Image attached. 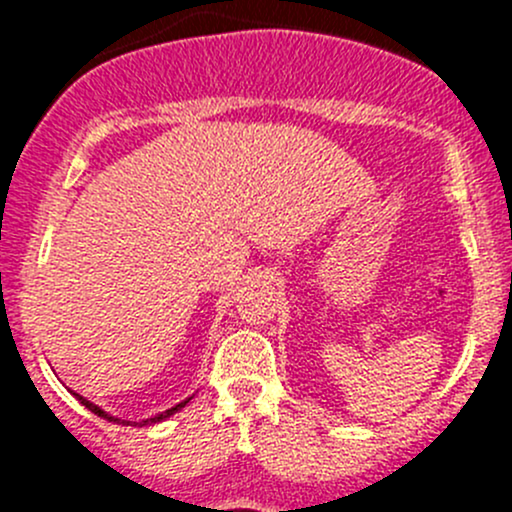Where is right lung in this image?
I'll list each match as a JSON object with an SVG mask.
<instances>
[{
    "label": "right lung",
    "mask_w": 512,
    "mask_h": 512,
    "mask_svg": "<svg viewBox=\"0 0 512 512\" xmlns=\"http://www.w3.org/2000/svg\"><path fill=\"white\" fill-rule=\"evenodd\" d=\"M74 396H76V399H79V401H81V404H84V406H86V409H89V411H94V414H96V416L106 418V421H113V423H126V426H128V423H133V426H151V423L165 421V418H170V416H173V414H175V411H180V409H183V406H185V404H188V401H190V399H193V396H190V399H185V401H180V404H175V406H173V409L163 411V414H158V416H153V418H146V421H123V418H116V416L106 414V411H103V409H101V406L91 404V401H89V399H84V396H79V394H74Z\"/></svg>",
    "instance_id": "right-lung-1"
}]
</instances>
